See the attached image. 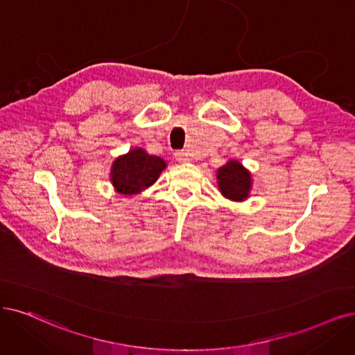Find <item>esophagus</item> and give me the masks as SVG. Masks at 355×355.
Listing matches in <instances>:
<instances>
[{
    "label": "esophagus",
    "mask_w": 355,
    "mask_h": 355,
    "mask_svg": "<svg viewBox=\"0 0 355 355\" xmlns=\"http://www.w3.org/2000/svg\"><path fill=\"white\" fill-rule=\"evenodd\" d=\"M175 161L180 164H186L190 162V156L187 152H177L175 153Z\"/></svg>",
    "instance_id": "34e87169"
}]
</instances>
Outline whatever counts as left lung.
Returning <instances> with one entry per match:
<instances>
[{"label": "left lung", "instance_id": "8db88e82", "mask_svg": "<svg viewBox=\"0 0 355 355\" xmlns=\"http://www.w3.org/2000/svg\"><path fill=\"white\" fill-rule=\"evenodd\" d=\"M216 180L219 191L225 199L244 202L250 196L253 187L252 173L237 159H230L222 165L216 173Z\"/></svg>", "mask_w": 355, "mask_h": 355}]
</instances>
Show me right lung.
I'll return each mask as SVG.
<instances>
[{
	"label": "right lung",
	"mask_w": 355,
	"mask_h": 355,
	"mask_svg": "<svg viewBox=\"0 0 355 355\" xmlns=\"http://www.w3.org/2000/svg\"><path fill=\"white\" fill-rule=\"evenodd\" d=\"M165 168L166 162L162 157L149 155L143 148H133L115 157L110 180L116 193L133 196L155 184Z\"/></svg>",
	"instance_id": "add662e5"
}]
</instances>
